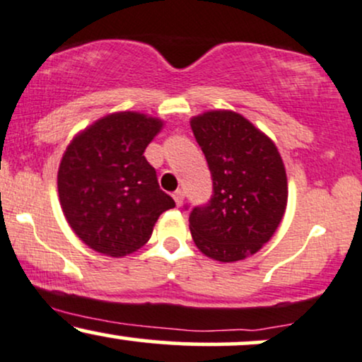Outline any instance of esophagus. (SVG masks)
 <instances>
[{"label": "esophagus", "mask_w": 362, "mask_h": 362, "mask_svg": "<svg viewBox=\"0 0 362 362\" xmlns=\"http://www.w3.org/2000/svg\"><path fill=\"white\" fill-rule=\"evenodd\" d=\"M173 201H175V204L178 207H180L182 202H184V192H182V190H175V192H173Z\"/></svg>", "instance_id": "obj_1"}]
</instances>
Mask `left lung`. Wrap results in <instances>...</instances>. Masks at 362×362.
Returning a JSON list of instances; mask_svg holds the SVG:
<instances>
[{"mask_svg": "<svg viewBox=\"0 0 362 362\" xmlns=\"http://www.w3.org/2000/svg\"><path fill=\"white\" fill-rule=\"evenodd\" d=\"M213 177V197L194 207L189 228L209 259L236 262L253 255L276 233L288 204V177L277 146L233 110L190 119Z\"/></svg>", "mask_w": 362, "mask_h": 362, "instance_id": "8db88e82", "label": "left lung"}]
</instances>
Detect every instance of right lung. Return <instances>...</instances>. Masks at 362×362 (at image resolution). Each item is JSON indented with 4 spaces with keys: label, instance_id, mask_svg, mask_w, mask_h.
I'll return each instance as SVG.
<instances>
[{
    "label": "right lung",
    "instance_id": "1",
    "mask_svg": "<svg viewBox=\"0 0 362 362\" xmlns=\"http://www.w3.org/2000/svg\"><path fill=\"white\" fill-rule=\"evenodd\" d=\"M161 127L163 120L141 112H114L78 132L66 148L57 172L61 209L95 252H136L151 238L160 214L175 207L144 158Z\"/></svg>",
    "mask_w": 362,
    "mask_h": 362
}]
</instances>
